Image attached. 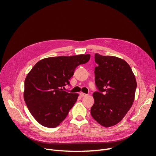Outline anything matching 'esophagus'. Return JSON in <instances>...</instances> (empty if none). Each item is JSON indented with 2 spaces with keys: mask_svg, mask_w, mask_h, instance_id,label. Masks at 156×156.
<instances>
[{
  "mask_svg": "<svg viewBox=\"0 0 156 156\" xmlns=\"http://www.w3.org/2000/svg\"><path fill=\"white\" fill-rule=\"evenodd\" d=\"M80 95L81 97H85V96L87 95L86 94H85V93H83V92H80Z\"/></svg>",
  "mask_w": 156,
  "mask_h": 156,
  "instance_id": "esophagus-1",
  "label": "esophagus"
}]
</instances>
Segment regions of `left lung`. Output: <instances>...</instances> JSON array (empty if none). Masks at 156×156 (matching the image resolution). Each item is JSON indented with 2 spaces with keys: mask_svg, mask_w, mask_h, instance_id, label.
Returning a JSON list of instances; mask_svg holds the SVG:
<instances>
[{
  "mask_svg": "<svg viewBox=\"0 0 156 156\" xmlns=\"http://www.w3.org/2000/svg\"><path fill=\"white\" fill-rule=\"evenodd\" d=\"M95 61L98 64L95 81L99 92L93 94L91 115L102 126H112L132 108L136 88L135 76L129 65L119 57L95 54Z\"/></svg>",
  "mask_w": 156,
  "mask_h": 156,
  "instance_id": "obj_1",
  "label": "left lung"
}]
</instances>
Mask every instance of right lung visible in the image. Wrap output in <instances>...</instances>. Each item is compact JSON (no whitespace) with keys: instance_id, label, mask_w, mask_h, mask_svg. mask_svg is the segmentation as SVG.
Returning <instances> with one entry per match:
<instances>
[{"instance_id":"obj_1","label":"right lung","mask_w":156,"mask_h":156,"mask_svg":"<svg viewBox=\"0 0 156 156\" xmlns=\"http://www.w3.org/2000/svg\"><path fill=\"white\" fill-rule=\"evenodd\" d=\"M90 54L47 57L39 61L24 80V99L31 115L47 128L58 126L77 101L78 94L62 88L69 85L75 68Z\"/></svg>"}]
</instances>
